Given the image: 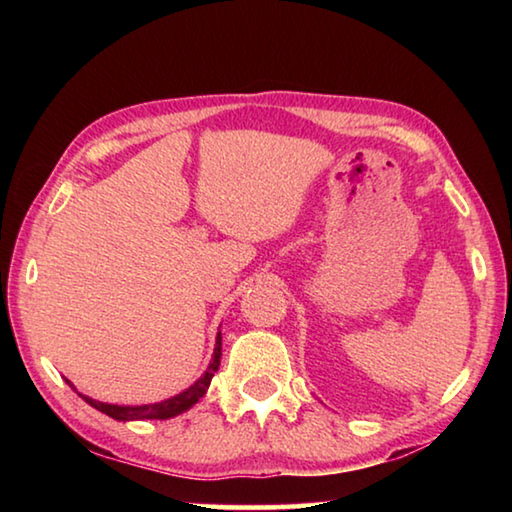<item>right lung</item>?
<instances>
[{
  "label": "right lung",
  "instance_id": "obj_1",
  "mask_svg": "<svg viewBox=\"0 0 512 512\" xmlns=\"http://www.w3.org/2000/svg\"><path fill=\"white\" fill-rule=\"evenodd\" d=\"M219 363H221V332L216 334V343H214V354H212V361L207 370L203 372L201 377H198L192 386L185 388L183 393L169 397V400H162V402H155V404H108V402H99V400H92V397L83 395L76 391V386L72 381L65 379L69 386L74 388L76 393H79L85 402L94 409L110 415L112 420H119V422H133V420H169V418H176V415L185 413L192 409V406L201 400V397L207 393V388H210V381L214 377V372L219 370Z\"/></svg>",
  "mask_w": 512,
  "mask_h": 512
}]
</instances>
